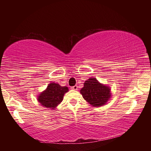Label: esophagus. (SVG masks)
<instances>
[{
  "mask_svg": "<svg viewBox=\"0 0 151 151\" xmlns=\"http://www.w3.org/2000/svg\"><path fill=\"white\" fill-rule=\"evenodd\" d=\"M71 89H73V90H75V91H77L78 90V86L75 85L74 86H72V87H71Z\"/></svg>",
  "mask_w": 151,
  "mask_h": 151,
  "instance_id": "1",
  "label": "esophagus"
}]
</instances>
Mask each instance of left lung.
<instances>
[{
	"label": "left lung",
	"instance_id": "1",
	"mask_svg": "<svg viewBox=\"0 0 151 151\" xmlns=\"http://www.w3.org/2000/svg\"><path fill=\"white\" fill-rule=\"evenodd\" d=\"M111 89L108 85L101 83L96 78L91 77L84 83L80 93L83 99L94 107L106 104L111 98Z\"/></svg>",
	"mask_w": 151,
	"mask_h": 151
}]
</instances>
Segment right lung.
Instances as JSON below:
<instances>
[{"instance_id": "obj_1", "label": "right lung", "mask_w": 151, "mask_h": 151, "mask_svg": "<svg viewBox=\"0 0 151 151\" xmlns=\"http://www.w3.org/2000/svg\"><path fill=\"white\" fill-rule=\"evenodd\" d=\"M68 91L67 86H62L59 84L51 83L47 88L37 96V101L43 107L51 110L55 109L63 101L64 95Z\"/></svg>"}]
</instances>
